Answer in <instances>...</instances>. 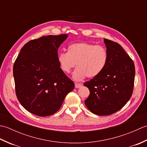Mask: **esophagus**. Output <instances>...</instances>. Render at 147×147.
<instances>
[{"instance_id": "obj_1", "label": "esophagus", "mask_w": 147, "mask_h": 147, "mask_svg": "<svg viewBox=\"0 0 147 147\" xmlns=\"http://www.w3.org/2000/svg\"><path fill=\"white\" fill-rule=\"evenodd\" d=\"M82 83H75V87L76 88H79L80 87H82Z\"/></svg>"}]
</instances>
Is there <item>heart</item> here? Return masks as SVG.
<instances>
[{"label": "heart", "instance_id": "obj_1", "mask_svg": "<svg viewBox=\"0 0 147 147\" xmlns=\"http://www.w3.org/2000/svg\"><path fill=\"white\" fill-rule=\"evenodd\" d=\"M61 69L69 73L76 66L73 78L82 81L87 76L93 78L104 69L108 61V54L104 47L86 42L74 43L69 45L67 52L59 53L57 57Z\"/></svg>", "mask_w": 147, "mask_h": 147}]
</instances>
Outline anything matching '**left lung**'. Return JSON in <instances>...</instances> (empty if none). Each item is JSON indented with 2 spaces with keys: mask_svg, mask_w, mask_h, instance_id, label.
<instances>
[{
  "mask_svg": "<svg viewBox=\"0 0 147 147\" xmlns=\"http://www.w3.org/2000/svg\"><path fill=\"white\" fill-rule=\"evenodd\" d=\"M108 61L104 69L95 78L84 83L90 95L85 104L88 110L98 115H108L123 108L132 95L135 67L123 48L104 38Z\"/></svg>",
  "mask_w": 147,
  "mask_h": 147,
  "instance_id": "8db88e82",
  "label": "left lung"
}]
</instances>
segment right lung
Listing matches in <instances>:
<instances>
[{"instance_id":"obj_1","label":"right lung","mask_w":147,"mask_h":147,"mask_svg":"<svg viewBox=\"0 0 147 147\" xmlns=\"http://www.w3.org/2000/svg\"><path fill=\"white\" fill-rule=\"evenodd\" d=\"M67 35H47L26 43L13 66L16 94L31 113L45 117L54 114L74 84L57 60L58 49Z\"/></svg>"}]
</instances>
